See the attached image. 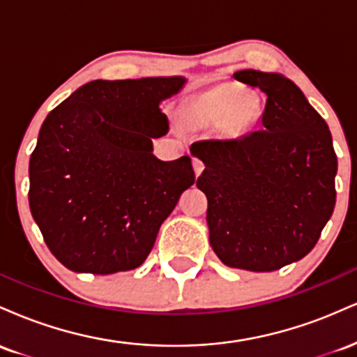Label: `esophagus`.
<instances>
[{"mask_svg": "<svg viewBox=\"0 0 357 357\" xmlns=\"http://www.w3.org/2000/svg\"><path fill=\"white\" fill-rule=\"evenodd\" d=\"M192 167H195V173H196V176L202 174V171L204 169V165H203L202 159H198V158L192 159Z\"/></svg>", "mask_w": 357, "mask_h": 357, "instance_id": "esophagus-1", "label": "esophagus"}]
</instances>
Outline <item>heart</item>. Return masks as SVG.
I'll return each mask as SVG.
<instances>
[{"label":"heart","instance_id":"1","mask_svg":"<svg viewBox=\"0 0 357 357\" xmlns=\"http://www.w3.org/2000/svg\"><path fill=\"white\" fill-rule=\"evenodd\" d=\"M258 102L255 97L245 96L238 84H220L196 96L188 105L184 117L192 126H206L223 119L228 130L240 132L255 121Z\"/></svg>","mask_w":357,"mask_h":357}]
</instances>
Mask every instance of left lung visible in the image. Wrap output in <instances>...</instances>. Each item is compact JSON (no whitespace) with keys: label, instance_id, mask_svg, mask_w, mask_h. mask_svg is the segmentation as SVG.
Returning a JSON list of instances; mask_svg holds the SVG:
<instances>
[{"label":"left lung","instance_id":"8db88e82","mask_svg":"<svg viewBox=\"0 0 357 357\" xmlns=\"http://www.w3.org/2000/svg\"><path fill=\"white\" fill-rule=\"evenodd\" d=\"M267 96L261 127L238 139L199 141L196 186L208 198L210 243L225 265L273 272L305 257L335 204L337 155L326 121L284 75L236 72Z\"/></svg>","mask_w":357,"mask_h":357}]
</instances>
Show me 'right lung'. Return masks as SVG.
Returning <instances> with one entry per match:
<instances>
[{
    "mask_svg": "<svg viewBox=\"0 0 357 357\" xmlns=\"http://www.w3.org/2000/svg\"><path fill=\"white\" fill-rule=\"evenodd\" d=\"M183 77L93 80L45 119L30 158L31 215L45 243L73 272L137 268L159 227L195 183L190 155L161 161L159 102Z\"/></svg>",
    "mask_w": 357,
    "mask_h": 357,
    "instance_id": "obj_1",
    "label": "right lung"
}]
</instances>
